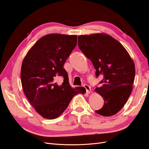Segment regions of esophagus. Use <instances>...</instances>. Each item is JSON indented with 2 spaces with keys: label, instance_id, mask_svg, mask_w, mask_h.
I'll list each match as a JSON object with an SVG mask.
<instances>
[{
  "label": "esophagus",
  "instance_id": "34e87169",
  "mask_svg": "<svg viewBox=\"0 0 149 149\" xmlns=\"http://www.w3.org/2000/svg\"><path fill=\"white\" fill-rule=\"evenodd\" d=\"M84 87L85 88L86 90V93L87 94H89L91 92V87H90L89 85H88V84H84Z\"/></svg>",
  "mask_w": 149,
  "mask_h": 149
}]
</instances>
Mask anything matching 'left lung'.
<instances>
[{"mask_svg": "<svg viewBox=\"0 0 149 149\" xmlns=\"http://www.w3.org/2000/svg\"><path fill=\"white\" fill-rule=\"evenodd\" d=\"M78 46L96 69V76L103 75L101 86L95 91L104 100L96 111L102 116L115 115L127 102L132 90L135 65L125 48L106 33L78 36Z\"/></svg>", "mask_w": 149, "mask_h": 149, "instance_id": "8db88e82", "label": "left lung"}]
</instances>
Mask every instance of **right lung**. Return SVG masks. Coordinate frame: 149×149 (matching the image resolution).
Here are the masks:
<instances>
[{
    "mask_svg": "<svg viewBox=\"0 0 149 149\" xmlns=\"http://www.w3.org/2000/svg\"><path fill=\"white\" fill-rule=\"evenodd\" d=\"M77 44V36L52 33L43 36L26 53L21 68V82L26 98L43 118L59 117L76 94H84L83 87L72 88L63 68L66 59ZM64 76L60 85L56 83Z\"/></svg>",
    "mask_w": 149,
    "mask_h": 149,
    "instance_id": "obj_1",
    "label": "right lung"
}]
</instances>
